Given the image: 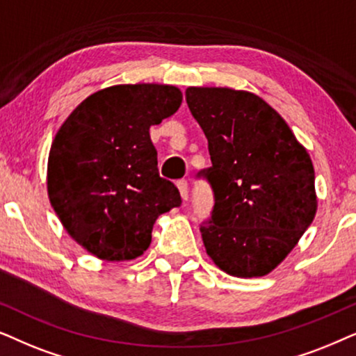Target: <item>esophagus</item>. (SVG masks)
<instances>
[{"mask_svg":"<svg viewBox=\"0 0 356 356\" xmlns=\"http://www.w3.org/2000/svg\"><path fill=\"white\" fill-rule=\"evenodd\" d=\"M177 188H179V192H181L182 200L187 202L188 200V186H187L186 179H181V181H177Z\"/></svg>","mask_w":356,"mask_h":356,"instance_id":"esophagus-1","label":"esophagus"}]
</instances>
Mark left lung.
<instances>
[{
    "label": "left lung",
    "mask_w": 356,
    "mask_h": 356,
    "mask_svg": "<svg viewBox=\"0 0 356 356\" xmlns=\"http://www.w3.org/2000/svg\"><path fill=\"white\" fill-rule=\"evenodd\" d=\"M186 101L208 140L205 177L215 195L200 225L207 254L233 277H264L314 220L312 161L264 99L229 88H188Z\"/></svg>",
    "instance_id": "8db88e82"
}]
</instances>
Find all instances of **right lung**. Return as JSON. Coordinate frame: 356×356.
Returning <instances> with one entry per match:
<instances>
[{"instance_id": "add662e5", "label": "right lung", "mask_w": 356, "mask_h": 356, "mask_svg": "<svg viewBox=\"0 0 356 356\" xmlns=\"http://www.w3.org/2000/svg\"><path fill=\"white\" fill-rule=\"evenodd\" d=\"M182 92L164 84H120L79 104L49 156L50 203L68 234L108 262L148 249L156 218L181 207L158 170L149 127L177 112Z\"/></svg>"}]
</instances>
